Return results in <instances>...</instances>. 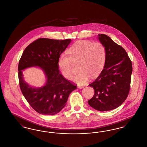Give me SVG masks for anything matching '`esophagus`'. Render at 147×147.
<instances>
[{"instance_id":"1","label":"esophagus","mask_w":147,"mask_h":147,"mask_svg":"<svg viewBox=\"0 0 147 147\" xmlns=\"http://www.w3.org/2000/svg\"><path fill=\"white\" fill-rule=\"evenodd\" d=\"M78 88L79 89H83V88H84V86H80V85H78Z\"/></svg>"}]
</instances>
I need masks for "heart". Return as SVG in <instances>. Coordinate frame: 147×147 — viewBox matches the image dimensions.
<instances>
[{
    "label": "heart",
    "instance_id": "heart-1",
    "mask_svg": "<svg viewBox=\"0 0 147 147\" xmlns=\"http://www.w3.org/2000/svg\"><path fill=\"white\" fill-rule=\"evenodd\" d=\"M69 56L62 54L59 57L58 65L63 76L71 79L73 63L79 62V71L73 80L79 85L87 83L90 77H97L103 69L106 61V49L100 42L79 40L73 44L67 51Z\"/></svg>",
    "mask_w": 147,
    "mask_h": 147
}]
</instances>
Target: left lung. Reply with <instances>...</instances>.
Masks as SVG:
<instances>
[{
	"instance_id": "obj_1",
	"label": "left lung",
	"mask_w": 147,
	"mask_h": 147,
	"mask_svg": "<svg viewBox=\"0 0 147 147\" xmlns=\"http://www.w3.org/2000/svg\"><path fill=\"white\" fill-rule=\"evenodd\" d=\"M98 38L106 49L104 69L89 85L94 89L88 102L99 111L113 110L122 105L130 89L132 64L125 49L108 36L98 34Z\"/></svg>"
}]
</instances>
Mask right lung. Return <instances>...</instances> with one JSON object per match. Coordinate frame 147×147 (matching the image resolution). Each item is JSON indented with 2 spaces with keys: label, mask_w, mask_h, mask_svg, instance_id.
Returning <instances> with one entry per match:
<instances>
[{
  "label": "right lung",
  "mask_w": 147,
  "mask_h": 147,
  "mask_svg": "<svg viewBox=\"0 0 147 147\" xmlns=\"http://www.w3.org/2000/svg\"><path fill=\"white\" fill-rule=\"evenodd\" d=\"M71 41L38 38L30 44L21 56L18 65L20 88L28 104L40 114L53 115L60 112L70 93L77 89L59 73L58 65L59 57ZM34 66L41 69L47 78L41 87L31 86L24 80L22 70Z\"/></svg>",
  "instance_id": "add662e5"
}]
</instances>
